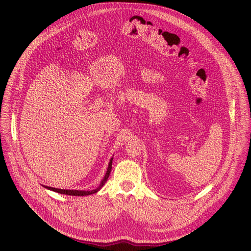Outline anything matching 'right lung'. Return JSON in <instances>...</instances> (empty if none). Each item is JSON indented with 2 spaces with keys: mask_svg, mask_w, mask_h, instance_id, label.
Wrapping results in <instances>:
<instances>
[{
  "mask_svg": "<svg viewBox=\"0 0 251 251\" xmlns=\"http://www.w3.org/2000/svg\"><path fill=\"white\" fill-rule=\"evenodd\" d=\"M112 160L113 158H111L110 162H109V166H108V169H107V173L104 176V178L102 180L100 186L96 189V190H93V191H71V190H60V189H55V188H51V187H46L47 189L50 190V191H53V192H56L58 194H62V195H68V196H88V195H92V194H95L97 193L101 188L102 186L106 183V181L108 180V176L110 175V172H111V169H112Z\"/></svg>",
  "mask_w": 251,
  "mask_h": 251,
  "instance_id": "obj_1",
  "label": "right lung"
}]
</instances>
